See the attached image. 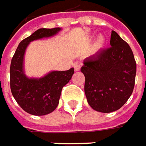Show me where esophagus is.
Returning <instances> with one entry per match:
<instances>
[{"instance_id": "obj_1", "label": "esophagus", "mask_w": 146, "mask_h": 146, "mask_svg": "<svg viewBox=\"0 0 146 146\" xmlns=\"http://www.w3.org/2000/svg\"><path fill=\"white\" fill-rule=\"evenodd\" d=\"M74 68H75L76 71H79V70H80V65L78 64V63H76V64L74 65Z\"/></svg>"}]
</instances>
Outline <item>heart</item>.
Here are the masks:
<instances>
[{
    "label": "heart",
    "mask_w": 146,
    "mask_h": 146,
    "mask_svg": "<svg viewBox=\"0 0 146 146\" xmlns=\"http://www.w3.org/2000/svg\"><path fill=\"white\" fill-rule=\"evenodd\" d=\"M103 45H104V39L103 38H102V37H100L98 40H97V42H96V44H95V45H94V49H95L96 51H98V50H100L101 48L103 47Z\"/></svg>",
    "instance_id": "obj_1"
}]
</instances>
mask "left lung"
<instances>
[{
  "instance_id": "8db88e82",
  "label": "left lung",
  "mask_w": 146,
  "mask_h": 146,
  "mask_svg": "<svg viewBox=\"0 0 146 146\" xmlns=\"http://www.w3.org/2000/svg\"><path fill=\"white\" fill-rule=\"evenodd\" d=\"M110 46L84 59L80 69L88 103L102 113L115 111L126 103L137 73L132 49L115 31H111Z\"/></svg>"
}]
</instances>
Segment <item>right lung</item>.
<instances>
[{
	"label": "right lung",
	"instance_id": "obj_1",
	"mask_svg": "<svg viewBox=\"0 0 146 146\" xmlns=\"http://www.w3.org/2000/svg\"><path fill=\"white\" fill-rule=\"evenodd\" d=\"M60 31V27L38 29L20 42L11 60V93L22 109L31 115L39 116L53 112L59 103L62 88L74 74V68L63 71L53 70L41 78H28L24 73V54L30 42L53 36Z\"/></svg>",
	"mask_w": 146,
	"mask_h": 146
}]
</instances>
